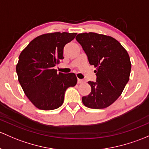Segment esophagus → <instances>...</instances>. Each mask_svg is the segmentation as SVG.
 I'll use <instances>...</instances> for the list:
<instances>
[{"instance_id":"1","label":"esophagus","mask_w":149,"mask_h":149,"mask_svg":"<svg viewBox=\"0 0 149 149\" xmlns=\"http://www.w3.org/2000/svg\"><path fill=\"white\" fill-rule=\"evenodd\" d=\"M84 82H85V81H84V80L78 79V84H83Z\"/></svg>"}]
</instances>
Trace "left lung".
<instances>
[{
  "label": "left lung",
  "mask_w": 149,
  "mask_h": 149,
  "mask_svg": "<svg viewBox=\"0 0 149 149\" xmlns=\"http://www.w3.org/2000/svg\"><path fill=\"white\" fill-rule=\"evenodd\" d=\"M76 40L96 70V81H88L91 92L82 98L90 109H104L120 96L129 80L131 64L127 51L113 38L95 33L78 34Z\"/></svg>",
  "instance_id": "8db88e82"
}]
</instances>
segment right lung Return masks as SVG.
<instances>
[{"mask_svg": "<svg viewBox=\"0 0 149 149\" xmlns=\"http://www.w3.org/2000/svg\"><path fill=\"white\" fill-rule=\"evenodd\" d=\"M76 33H47L34 38L20 54L16 65L18 81L33 104L41 110H54L63 103L68 87L77 84L73 73H57L54 67L63 59V48Z\"/></svg>", "mask_w": 149, "mask_h": 149, "instance_id": "add662e5", "label": "right lung"}]
</instances>
